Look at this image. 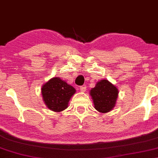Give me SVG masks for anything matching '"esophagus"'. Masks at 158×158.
Listing matches in <instances>:
<instances>
[{"label": "esophagus", "mask_w": 158, "mask_h": 158, "mask_svg": "<svg viewBox=\"0 0 158 158\" xmlns=\"http://www.w3.org/2000/svg\"><path fill=\"white\" fill-rule=\"evenodd\" d=\"M86 86L85 85H82V86H81L80 87H79V89H80V90L81 91V92H85L86 91Z\"/></svg>", "instance_id": "obj_1"}]
</instances>
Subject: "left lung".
Wrapping results in <instances>:
<instances>
[{
	"label": "left lung",
	"instance_id": "8db88e82",
	"mask_svg": "<svg viewBox=\"0 0 158 158\" xmlns=\"http://www.w3.org/2000/svg\"><path fill=\"white\" fill-rule=\"evenodd\" d=\"M118 91L108 80H101L90 90L95 109L100 113H107L115 107Z\"/></svg>",
	"mask_w": 158,
	"mask_h": 158
}]
</instances>
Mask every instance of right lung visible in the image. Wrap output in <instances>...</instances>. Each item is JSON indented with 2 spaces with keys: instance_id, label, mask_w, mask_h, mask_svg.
Instances as JSON below:
<instances>
[{
  "instance_id": "add662e5",
  "label": "right lung",
  "mask_w": 158,
  "mask_h": 158,
  "mask_svg": "<svg viewBox=\"0 0 158 158\" xmlns=\"http://www.w3.org/2000/svg\"><path fill=\"white\" fill-rule=\"evenodd\" d=\"M75 92L73 87L58 77L51 79L42 87V95L45 105L54 112L65 110L70 98Z\"/></svg>"
}]
</instances>
